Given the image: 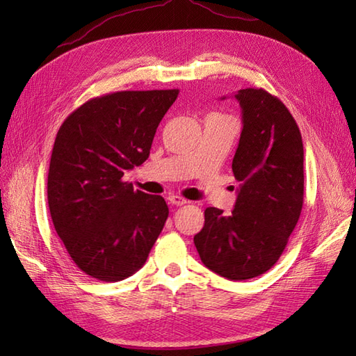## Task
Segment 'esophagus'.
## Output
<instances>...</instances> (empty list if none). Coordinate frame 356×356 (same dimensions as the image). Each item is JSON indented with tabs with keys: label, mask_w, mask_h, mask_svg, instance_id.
Instances as JSON below:
<instances>
[{
	"label": "esophagus",
	"mask_w": 356,
	"mask_h": 356,
	"mask_svg": "<svg viewBox=\"0 0 356 356\" xmlns=\"http://www.w3.org/2000/svg\"><path fill=\"white\" fill-rule=\"evenodd\" d=\"M168 200H170L171 205H174V207H184V205H186V203H188L186 199L180 197V195H177V194L168 195Z\"/></svg>",
	"instance_id": "1"
}]
</instances>
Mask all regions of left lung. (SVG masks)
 <instances>
[{
    "label": "left lung",
    "instance_id": "1",
    "mask_svg": "<svg viewBox=\"0 0 356 356\" xmlns=\"http://www.w3.org/2000/svg\"><path fill=\"white\" fill-rule=\"evenodd\" d=\"M243 113L232 172L240 182L231 214L205 209L194 237L208 269L234 282L259 277L278 261L303 208L300 128L286 105L263 88L236 95Z\"/></svg>",
    "mask_w": 356,
    "mask_h": 356
}]
</instances>
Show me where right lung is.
<instances>
[{"label":"right lung","mask_w":356,"mask_h":356,"mask_svg":"<svg viewBox=\"0 0 356 356\" xmlns=\"http://www.w3.org/2000/svg\"><path fill=\"white\" fill-rule=\"evenodd\" d=\"M179 90L115 92L70 113L53 145L47 179L51 222L74 264L101 282L139 270L168 218L162 195L134 191L127 170L149 156Z\"/></svg>","instance_id":"1"}]
</instances>
